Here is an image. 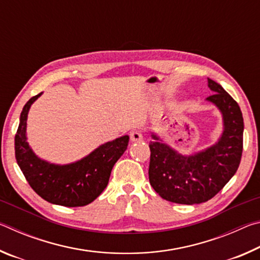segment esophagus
<instances>
[{
    "label": "esophagus",
    "instance_id": "esophagus-1",
    "mask_svg": "<svg viewBox=\"0 0 260 260\" xmlns=\"http://www.w3.org/2000/svg\"><path fill=\"white\" fill-rule=\"evenodd\" d=\"M129 138L132 141H142L143 139V134L142 132H141L140 129H132L131 133H129Z\"/></svg>",
    "mask_w": 260,
    "mask_h": 260
}]
</instances>
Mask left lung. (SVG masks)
<instances>
[{
    "mask_svg": "<svg viewBox=\"0 0 260 260\" xmlns=\"http://www.w3.org/2000/svg\"><path fill=\"white\" fill-rule=\"evenodd\" d=\"M213 94L208 101L223 117V133L214 146L184 157L161 143L156 135L149 143V181L161 199L178 204H200L214 197L239 169L243 150V117L236 101L208 79Z\"/></svg>",
    "mask_w": 260,
    "mask_h": 260,
    "instance_id": "obj_1",
    "label": "left lung"
}]
</instances>
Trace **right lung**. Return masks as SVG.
<instances>
[{
  "label": "right lung",
  "mask_w": 260,
  "mask_h": 260,
  "mask_svg": "<svg viewBox=\"0 0 260 260\" xmlns=\"http://www.w3.org/2000/svg\"><path fill=\"white\" fill-rule=\"evenodd\" d=\"M42 93L24 105L15 136L17 164L33 190L52 204L76 208L98 199L108 186L116 161L128 146V135L107 142L83 159L69 165H55L34 155L26 141V120L30 105Z\"/></svg>",
  "instance_id": "obj_1"
}]
</instances>
